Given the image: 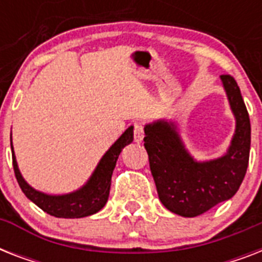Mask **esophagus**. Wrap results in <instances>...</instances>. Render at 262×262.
Wrapping results in <instances>:
<instances>
[{
	"label": "esophagus",
	"mask_w": 262,
	"mask_h": 262,
	"mask_svg": "<svg viewBox=\"0 0 262 262\" xmlns=\"http://www.w3.org/2000/svg\"><path fill=\"white\" fill-rule=\"evenodd\" d=\"M133 136L136 143H141L144 137V125L141 122L133 123Z\"/></svg>",
	"instance_id": "1"
}]
</instances>
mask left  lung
I'll use <instances>...</instances> for the list:
<instances>
[{
    "label": "left lung",
    "mask_w": 262,
    "mask_h": 262,
    "mask_svg": "<svg viewBox=\"0 0 262 262\" xmlns=\"http://www.w3.org/2000/svg\"><path fill=\"white\" fill-rule=\"evenodd\" d=\"M236 118L231 147L224 156L197 163L181 144L174 126L167 122L147 125L144 147L159 200L168 211L194 217L231 199L239 189L249 164L250 119L235 79L222 75Z\"/></svg>",
    "instance_id": "8db88e82"
}]
</instances>
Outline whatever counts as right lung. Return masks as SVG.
Wrapping results in <instances>:
<instances>
[{
  "label": "right lung",
  "mask_w": 262,
  "mask_h": 262,
  "mask_svg": "<svg viewBox=\"0 0 262 262\" xmlns=\"http://www.w3.org/2000/svg\"><path fill=\"white\" fill-rule=\"evenodd\" d=\"M132 140H133V127L130 126L127 127L125 133L115 141L114 145L106 152V155L103 156L87 185L83 189L71 193V194L47 195L34 190L23 179L17 168L14 154H12L14 175H16L18 185L21 187L23 193L49 215L55 216V217H65V219L85 217V216L94 215L100 211L107 203V199L110 194L111 175H113L115 164H117V159H118L122 148L127 144H130ZM10 147H12V143H10Z\"/></svg>",
  "instance_id": "right-lung-1"
}]
</instances>
